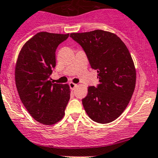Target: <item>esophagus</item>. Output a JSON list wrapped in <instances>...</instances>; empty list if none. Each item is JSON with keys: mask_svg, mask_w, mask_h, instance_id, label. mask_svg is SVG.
<instances>
[{"mask_svg": "<svg viewBox=\"0 0 158 158\" xmlns=\"http://www.w3.org/2000/svg\"><path fill=\"white\" fill-rule=\"evenodd\" d=\"M69 87H70V89H74L76 86H77V85H76V84H75V83H73V82H69Z\"/></svg>", "mask_w": 158, "mask_h": 158, "instance_id": "esophagus-1", "label": "esophagus"}]
</instances>
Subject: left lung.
I'll return each instance as SVG.
<instances>
[{"label":"left lung","instance_id":"obj_1","mask_svg":"<svg viewBox=\"0 0 158 158\" xmlns=\"http://www.w3.org/2000/svg\"><path fill=\"white\" fill-rule=\"evenodd\" d=\"M96 69L99 84L89 86L82 100L87 114L94 122L106 124L119 117L128 105L136 83V70L129 50L114 33L95 30L70 33Z\"/></svg>","mask_w":158,"mask_h":158}]
</instances>
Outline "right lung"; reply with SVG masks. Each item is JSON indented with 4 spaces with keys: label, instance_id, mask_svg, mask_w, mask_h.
<instances>
[{
    "label": "right lung",
    "instance_id": "obj_1",
    "mask_svg": "<svg viewBox=\"0 0 158 158\" xmlns=\"http://www.w3.org/2000/svg\"><path fill=\"white\" fill-rule=\"evenodd\" d=\"M69 35L40 32L23 45L17 60L15 82L20 100L44 125L60 122L70 98L69 85L49 80L56 66V50Z\"/></svg>",
    "mask_w": 158,
    "mask_h": 158
}]
</instances>
